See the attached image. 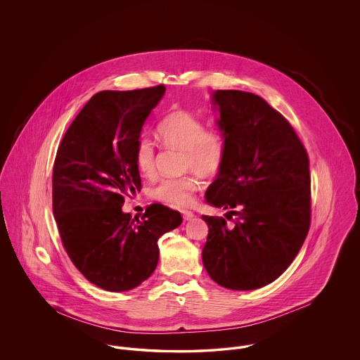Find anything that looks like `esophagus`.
Listing matches in <instances>:
<instances>
[{
    "label": "esophagus",
    "mask_w": 360,
    "mask_h": 360,
    "mask_svg": "<svg viewBox=\"0 0 360 360\" xmlns=\"http://www.w3.org/2000/svg\"><path fill=\"white\" fill-rule=\"evenodd\" d=\"M181 214H183V219L186 220V221H188V220H193L194 219V213L193 212H190V210H181Z\"/></svg>",
    "instance_id": "34e87169"
}]
</instances>
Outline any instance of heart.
Returning a JSON list of instances; mask_svg holds the SVG:
<instances>
[{"label":"heart","instance_id":"obj_1","mask_svg":"<svg viewBox=\"0 0 360 360\" xmlns=\"http://www.w3.org/2000/svg\"><path fill=\"white\" fill-rule=\"evenodd\" d=\"M159 140L170 148L183 151V169L210 177L220 172L227 154V141L220 131H207L205 123L186 110L169 113L158 126ZM136 166L143 176H153L156 169V155L153 141L141 137L136 146ZM194 176L167 177L151 191L155 200L167 205L186 207L194 201L198 190Z\"/></svg>","mask_w":360,"mask_h":360}]
</instances>
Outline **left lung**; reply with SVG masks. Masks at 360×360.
Instances as JSON below:
<instances>
[{"label":"left lung","mask_w":360,"mask_h":360,"mask_svg":"<svg viewBox=\"0 0 360 360\" xmlns=\"http://www.w3.org/2000/svg\"><path fill=\"white\" fill-rule=\"evenodd\" d=\"M210 103L227 154L205 200L237 220L202 214L209 227L202 262L219 285L257 290L287 270L308 236V154L285 117L259 96L217 90Z\"/></svg>","instance_id":"1"}]
</instances>
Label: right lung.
Listing matches in <instances>:
<instances>
[{
  "instance_id": "1",
  "label": "right lung",
  "mask_w": 360,
  "mask_h": 360,
  "mask_svg": "<svg viewBox=\"0 0 360 360\" xmlns=\"http://www.w3.org/2000/svg\"><path fill=\"white\" fill-rule=\"evenodd\" d=\"M165 86L100 91L84 105L58 148L52 210L65 251L97 287L122 292L139 287L158 264V240L183 221L180 212L148 206L141 220L122 205L141 188L136 146Z\"/></svg>"
}]
</instances>
